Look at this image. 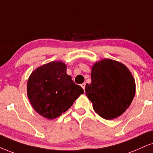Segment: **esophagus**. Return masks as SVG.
Masks as SVG:
<instances>
[{"mask_svg":"<svg viewBox=\"0 0 153 153\" xmlns=\"http://www.w3.org/2000/svg\"><path fill=\"white\" fill-rule=\"evenodd\" d=\"M85 82H83L82 83V84H81V87H82V89H83V90H85Z\"/></svg>","mask_w":153,"mask_h":153,"instance_id":"1","label":"esophagus"}]
</instances>
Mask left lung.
Wrapping results in <instances>:
<instances>
[{
  "label": "left lung",
  "instance_id": "left-lung-1",
  "mask_svg": "<svg viewBox=\"0 0 153 153\" xmlns=\"http://www.w3.org/2000/svg\"><path fill=\"white\" fill-rule=\"evenodd\" d=\"M91 80L90 84H86V95L94 111L103 119H115L130 106L136 92V82L122 63L111 59L95 63Z\"/></svg>",
  "mask_w": 153,
  "mask_h": 153
}]
</instances>
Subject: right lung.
<instances>
[{"label":"right lung","instance_id":"obj_1","mask_svg":"<svg viewBox=\"0 0 153 153\" xmlns=\"http://www.w3.org/2000/svg\"><path fill=\"white\" fill-rule=\"evenodd\" d=\"M84 93L80 86L66 74V65L53 61L32 73L27 82V96L34 110L42 117L53 119L66 111Z\"/></svg>","mask_w":153,"mask_h":153}]
</instances>
